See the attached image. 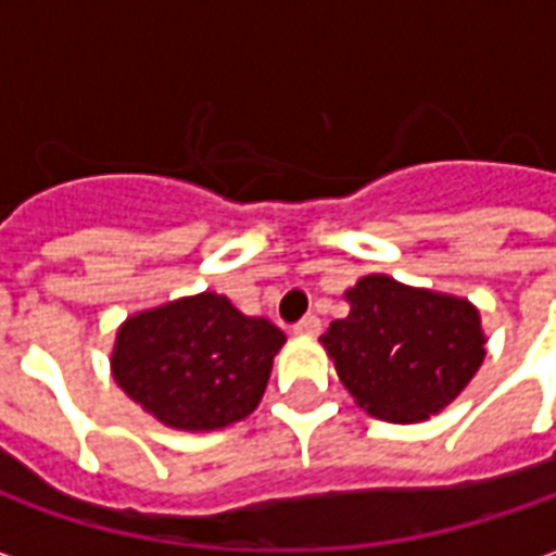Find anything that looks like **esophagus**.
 Returning <instances> with one entry per match:
<instances>
[{"label":"esophagus","mask_w":556,"mask_h":556,"mask_svg":"<svg viewBox=\"0 0 556 556\" xmlns=\"http://www.w3.org/2000/svg\"><path fill=\"white\" fill-rule=\"evenodd\" d=\"M321 333V318L318 315H306L303 321H298L294 325V337H306V339H313Z\"/></svg>","instance_id":"1"}]
</instances>
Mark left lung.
<instances>
[{"mask_svg": "<svg viewBox=\"0 0 556 556\" xmlns=\"http://www.w3.org/2000/svg\"><path fill=\"white\" fill-rule=\"evenodd\" d=\"M349 315L321 337L339 381L366 414L422 422L462 396L485 361V330L467 298L369 274L345 291Z\"/></svg>", "mask_w": 556, "mask_h": 556, "instance_id": "8db88e82", "label": "left lung"}]
</instances>
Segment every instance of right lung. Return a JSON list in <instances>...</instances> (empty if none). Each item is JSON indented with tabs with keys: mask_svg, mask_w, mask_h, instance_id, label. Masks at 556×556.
Returning a JSON list of instances; mask_svg holds the SVG:
<instances>
[{
	"mask_svg": "<svg viewBox=\"0 0 556 556\" xmlns=\"http://www.w3.org/2000/svg\"><path fill=\"white\" fill-rule=\"evenodd\" d=\"M286 333L202 291L122 321L110 372L151 417L178 431L226 429L265 396Z\"/></svg>",
	"mask_w": 556,
	"mask_h": 556,
	"instance_id": "right-lung-1",
	"label": "right lung"
}]
</instances>
